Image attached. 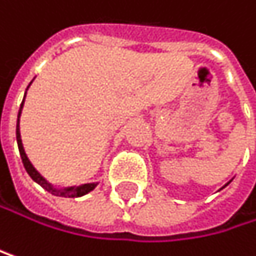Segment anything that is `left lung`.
<instances>
[{"mask_svg":"<svg viewBox=\"0 0 256 256\" xmlns=\"http://www.w3.org/2000/svg\"><path fill=\"white\" fill-rule=\"evenodd\" d=\"M231 182H232V180H230V182H228V183H226V184H225V186H228V184H230V183H231ZM225 186H224V188H225ZM224 188H222V189H224Z\"/></svg>","mask_w":256,"mask_h":256,"instance_id":"1","label":"left lung"}]
</instances>
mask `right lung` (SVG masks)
I'll list each match as a JSON object with an SVG mask.
<instances>
[{
	"label": "right lung",
	"instance_id": "obj_1",
	"mask_svg": "<svg viewBox=\"0 0 256 256\" xmlns=\"http://www.w3.org/2000/svg\"><path fill=\"white\" fill-rule=\"evenodd\" d=\"M32 84V80L30 82V85ZM30 85L26 86V90L30 88ZM25 96H26V91H25ZM25 96H24V100L20 103V108H19V112H18V122H16V141H18V147H19V153H20V159H22V164L28 172V176L37 183L40 184L44 190H48L49 194L55 195V196H62V198H79V196H84L86 194H90L91 190L96 189V186L98 183H84V184H74V186H56V184H52L50 182H48L36 168L34 165L30 162L26 153H25V148H24V144H22V138H20V114H22V109H24V102H25Z\"/></svg>",
	"mask_w": 256,
	"mask_h": 256
}]
</instances>
